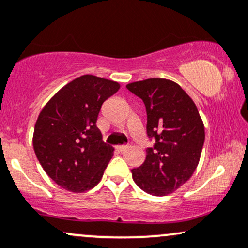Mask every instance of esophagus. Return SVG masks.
I'll list each match as a JSON object with an SVG mask.
<instances>
[{
	"label": "esophagus",
	"instance_id": "34e87169",
	"mask_svg": "<svg viewBox=\"0 0 248 248\" xmlns=\"http://www.w3.org/2000/svg\"><path fill=\"white\" fill-rule=\"evenodd\" d=\"M127 148H128V145H121V146H116V149H118L119 152H124V151H126Z\"/></svg>",
	"mask_w": 248,
	"mask_h": 248
}]
</instances>
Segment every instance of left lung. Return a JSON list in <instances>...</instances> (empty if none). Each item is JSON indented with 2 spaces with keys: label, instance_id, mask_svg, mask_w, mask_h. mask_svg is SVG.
<instances>
[{
  "label": "left lung",
  "instance_id": "obj_1",
  "mask_svg": "<svg viewBox=\"0 0 248 248\" xmlns=\"http://www.w3.org/2000/svg\"><path fill=\"white\" fill-rule=\"evenodd\" d=\"M146 106V132L153 146L146 160L132 170L135 184L146 193L162 197L178 189L199 162L205 128L197 106L173 81L148 78L127 84Z\"/></svg>",
  "mask_w": 248,
  "mask_h": 248
}]
</instances>
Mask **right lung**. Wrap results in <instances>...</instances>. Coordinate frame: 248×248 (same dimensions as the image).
<instances>
[{
    "label": "right lung",
    "instance_id": "add662e5",
    "mask_svg": "<svg viewBox=\"0 0 248 248\" xmlns=\"http://www.w3.org/2000/svg\"><path fill=\"white\" fill-rule=\"evenodd\" d=\"M114 81L83 75L54 95L41 110L32 145L49 178L70 192L96 186L114 153L96 121L103 102L119 91Z\"/></svg>",
    "mask_w": 248,
    "mask_h": 248
}]
</instances>
